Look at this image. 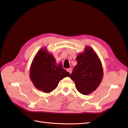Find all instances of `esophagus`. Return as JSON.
<instances>
[{"label":"esophagus","mask_w":128,"mask_h":128,"mask_svg":"<svg viewBox=\"0 0 128 128\" xmlns=\"http://www.w3.org/2000/svg\"><path fill=\"white\" fill-rule=\"evenodd\" d=\"M67 72H69L70 74H71L72 72V69L71 68H69V69H67Z\"/></svg>","instance_id":"esophagus-1"}]
</instances>
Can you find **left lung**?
Segmentation results:
<instances>
[{
  "label": "left lung",
  "mask_w": 128,
  "mask_h": 128,
  "mask_svg": "<svg viewBox=\"0 0 128 128\" xmlns=\"http://www.w3.org/2000/svg\"><path fill=\"white\" fill-rule=\"evenodd\" d=\"M77 65L70 76L77 90L88 95L96 90L102 80L103 71L101 61L95 51L86 46L84 52L76 56Z\"/></svg>",
  "instance_id": "8db88e82"
}]
</instances>
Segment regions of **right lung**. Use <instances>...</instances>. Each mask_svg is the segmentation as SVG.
<instances>
[{"label": "right lung", "instance_id": "add662e5", "mask_svg": "<svg viewBox=\"0 0 128 128\" xmlns=\"http://www.w3.org/2000/svg\"><path fill=\"white\" fill-rule=\"evenodd\" d=\"M70 76L61 62L56 63L54 56L46 47L42 48L35 55L30 69V78L34 87L44 93L53 91L60 80Z\"/></svg>", "mask_w": 128, "mask_h": 128}]
</instances>
